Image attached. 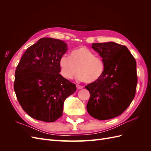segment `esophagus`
<instances>
[{
	"instance_id": "esophagus-1",
	"label": "esophagus",
	"mask_w": 151,
	"mask_h": 151,
	"mask_svg": "<svg viewBox=\"0 0 151 151\" xmlns=\"http://www.w3.org/2000/svg\"><path fill=\"white\" fill-rule=\"evenodd\" d=\"M76 87H77V89H83V88H84L83 86H80V85H79V84H77V85H76Z\"/></svg>"
}]
</instances>
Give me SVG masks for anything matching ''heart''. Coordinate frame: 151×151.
<instances>
[{
	"label": "heart",
	"instance_id": "obj_1",
	"mask_svg": "<svg viewBox=\"0 0 151 151\" xmlns=\"http://www.w3.org/2000/svg\"><path fill=\"white\" fill-rule=\"evenodd\" d=\"M60 74L65 79H72L79 72L78 79L87 83L98 81L105 71V64L100 57L85 47L73 50L70 57L62 55L59 60Z\"/></svg>",
	"mask_w": 151,
	"mask_h": 151
}]
</instances>
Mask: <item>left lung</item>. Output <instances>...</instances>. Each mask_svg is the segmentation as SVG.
Returning <instances> with one entry per match:
<instances>
[{
  "label": "left lung",
  "instance_id": "1",
  "mask_svg": "<svg viewBox=\"0 0 151 151\" xmlns=\"http://www.w3.org/2000/svg\"><path fill=\"white\" fill-rule=\"evenodd\" d=\"M91 47L102 57L105 71L98 81L85 86L90 93L87 110L96 119H111L121 115L135 97L136 61L125 46L115 42L93 43Z\"/></svg>",
  "mask_w": 151,
  "mask_h": 151
}]
</instances>
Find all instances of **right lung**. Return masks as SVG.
Masks as SVG:
<instances>
[{
  "label": "right lung",
  "mask_w": 151,
  "mask_h": 151,
  "mask_svg": "<svg viewBox=\"0 0 151 151\" xmlns=\"http://www.w3.org/2000/svg\"><path fill=\"white\" fill-rule=\"evenodd\" d=\"M67 50L62 40L41 38L17 65L14 89L22 108L34 119L56 121L62 115L65 100L76 91L75 84L59 74V60Z\"/></svg>",
  "instance_id": "obj_1"
}]
</instances>
